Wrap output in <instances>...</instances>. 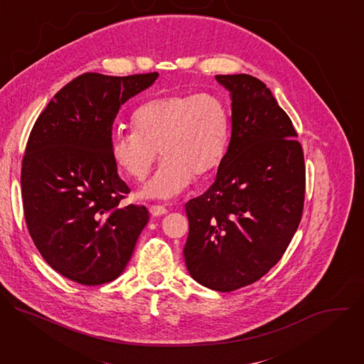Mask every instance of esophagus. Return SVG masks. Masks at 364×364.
<instances>
[{
  "label": "esophagus",
  "instance_id": "esophagus-1",
  "mask_svg": "<svg viewBox=\"0 0 364 364\" xmlns=\"http://www.w3.org/2000/svg\"><path fill=\"white\" fill-rule=\"evenodd\" d=\"M168 210L166 209L164 205H160V204H152V205H149V213L152 215V216H163V215H166Z\"/></svg>",
  "mask_w": 364,
  "mask_h": 364
}]
</instances>
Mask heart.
Masks as SVG:
<instances>
[{
	"label": "heart",
	"mask_w": 364,
	"mask_h": 364,
	"mask_svg": "<svg viewBox=\"0 0 364 364\" xmlns=\"http://www.w3.org/2000/svg\"><path fill=\"white\" fill-rule=\"evenodd\" d=\"M134 131L111 138L115 166L142 181L159 149L164 159L144 187L148 197H173L194 178L212 176L223 163L230 141V112L213 93L177 92L145 102L132 115Z\"/></svg>",
	"instance_id": "heart-1"
}]
</instances>
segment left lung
Masks as SVG:
<instances>
[{
  "mask_svg": "<svg viewBox=\"0 0 364 364\" xmlns=\"http://www.w3.org/2000/svg\"><path fill=\"white\" fill-rule=\"evenodd\" d=\"M230 90L232 136L215 183L186 203L184 259L201 285L230 292L278 264L302 218L305 164L296 131L264 82L218 75Z\"/></svg>",
  "mask_w": 364,
  "mask_h": 364,
  "instance_id": "left-lung-1",
  "label": "left lung"
}]
</instances>
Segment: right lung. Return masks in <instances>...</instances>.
<instances>
[{
	"mask_svg": "<svg viewBox=\"0 0 364 364\" xmlns=\"http://www.w3.org/2000/svg\"><path fill=\"white\" fill-rule=\"evenodd\" d=\"M157 72L83 73L38 115L23 157L21 194L28 233L44 261L82 285L117 279L148 222L144 205H122L129 187L111 155L122 103Z\"/></svg>",
	"mask_w": 364,
	"mask_h": 364,
	"instance_id": "add662e5",
	"label": "right lung"
}]
</instances>
